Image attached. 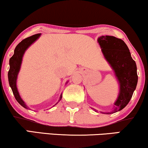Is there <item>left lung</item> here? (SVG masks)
<instances>
[{"label": "left lung", "instance_id": "8db88e82", "mask_svg": "<svg viewBox=\"0 0 148 148\" xmlns=\"http://www.w3.org/2000/svg\"><path fill=\"white\" fill-rule=\"evenodd\" d=\"M98 41L104 57L115 71L120 85L119 96L114 104L115 108L112 111L105 113L112 114L121 111L130 102L138 81L136 65L128 46L121 39L106 35L100 37Z\"/></svg>", "mask_w": 148, "mask_h": 148}]
</instances>
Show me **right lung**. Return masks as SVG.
<instances>
[{
	"instance_id": "add662e5",
	"label": "right lung",
	"mask_w": 148,
	"mask_h": 148,
	"mask_svg": "<svg viewBox=\"0 0 148 148\" xmlns=\"http://www.w3.org/2000/svg\"><path fill=\"white\" fill-rule=\"evenodd\" d=\"M40 36V33H38V34L33 35L32 36L27 37V38L22 40L21 42H20L19 44L17 45V46L14 50V55L9 59V70L8 72L9 85L12 88L13 93H14L16 100L18 101V102L20 105L25 108H28V107L24 102V101L22 100V98H20L18 89H17L16 87L17 76H18V72L20 71L22 57H23L24 52L29 48L30 45L32 44ZM61 98H62V95H61L59 100H61Z\"/></svg>"
}]
</instances>
